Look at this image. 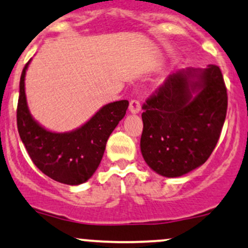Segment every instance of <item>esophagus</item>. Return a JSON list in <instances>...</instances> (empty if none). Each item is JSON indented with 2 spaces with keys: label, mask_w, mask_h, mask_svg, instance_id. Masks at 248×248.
<instances>
[{
  "label": "esophagus",
  "mask_w": 248,
  "mask_h": 248,
  "mask_svg": "<svg viewBox=\"0 0 248 248\" xmlns=\"http://www.w3.org/2000/svg\"><path fill=\"white\" fill-rule=\"evenodd\" d=\"M129 110L132 113H139L141 110V102L138 100V99H133V100H130L129 102Z\"/></svg>",
  "instance_id": "obj_1"
}]
</instances>
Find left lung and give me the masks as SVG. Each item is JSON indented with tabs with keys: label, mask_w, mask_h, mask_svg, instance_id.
<instances>
[{
	"label": "left lung",
	"mask_w": 248,
	"mask_h": 248,
	"mask_svg": "<svg viewBox=\"0 0 248 248\" xmlns=\"http://www.w3.org/2000/svg\"><path fill=\"white\" fill-rule=\"evenodd\" d=\"M141 153L154 171L186 175L205 163L219 140L227 90L217 65L170 75L142 105Z\"/></svg>",
	"instance_id": "obj_1"
}]
</instances>
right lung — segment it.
Returning <instances> with one entry per match:
<instances>
[{"label":"right lung","mask_w":248,"mask_h":248,"mask_svg":"<svg viewBox=\"0 0 248 248\" xmlns=\"http://www.w3.org/2000/svg\"><path fill=\"white\" fill-rule=\"evenodd\" d=\"M25 64L19 80L17 128L35 166L59 183L78 186L92 177L100 164L109 135L124 119L129 102H110L99 109L84 126L70 133L44 129L31 116L24 90Z\"/></svg>","instance_id":"right-lung-1"}]
</instances>
